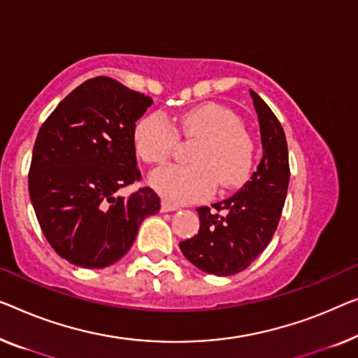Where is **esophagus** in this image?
<instances>
[{
	"mask_svg": "<svg viewBox=\"0 0 358 358\" xmlns=\"http://www.w3.org/2000/svg\"><path fill=\"white\" fill-rule=\"evenodd\" d=\"M178 209V206H175V204H172V202H169V201H162V206H161V210L162 212H172V210H177Z\"/></svg>",
	"mask_w": 358,
	"mask_h": 358,
	"instance_id": "34e87169",
	"label": "esophagus"
}]
</instances>
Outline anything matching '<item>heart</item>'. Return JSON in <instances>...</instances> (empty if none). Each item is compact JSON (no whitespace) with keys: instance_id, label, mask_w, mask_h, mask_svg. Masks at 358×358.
Segmentation results:
<instances>
[{"instance_id":"obj_1","label":"heart","mask_w":358,"mask_h":358,"mask_svg":"<svg viewBox=\"0 0 358 358\" xmlns=\"http://www.w3.org/2000/svg\"><path fill=\"white\" fill-rule=\"evenodd\" d=\"M178 133L197 140L191 149L193 165H169L151 175V185L165 199L193 202L241 185L252 169L254 141L239 117L225 106L207 103L181 114L175 127L162 114H148L133 133L135 149L146 164L167 162L178 145Z\"/></svg>"}]
</instances>
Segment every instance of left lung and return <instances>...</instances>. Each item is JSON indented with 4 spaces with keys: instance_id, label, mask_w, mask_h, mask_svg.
Returning <instances> with one entry per match:
<instances>
[{
    "instance_id": "8db88e82",
    "label": "left lung",
    "mask_w": 358,
    "mask_h": 358,
    "mask_svg": "<svg viewBox=\"0 0 358 358\" xmlns=\"http://www.w3.org/2000/svg\"><path fill=\"white\" fill-rule=\"evenodd\" d=\"M259 115L264 156L243 188L212 207H197L199 233L180 243L186 259L217 276L243 271L268 246L289 185L285 130L265 101L250 92Z\"/></svg>"
}]
</instances>
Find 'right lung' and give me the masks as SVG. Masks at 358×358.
<instances>
[{"label":"right lung","instance_id":"1","mask_svg":"<svg viewBox=\"0 0 358 358\" xmlns=\"http://www.w3.org/2000/svg\"><path fill=\"white\" fill-rule=\"evenodd\" d=\"M152 104L109 77H94L66 96L36 135L29 193L40 228L59 257L83 268H104L124 257L161 199L141 180L135 122Z\"/></svg>","mask_w":358,"mask_h":358}]
</instances>
